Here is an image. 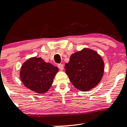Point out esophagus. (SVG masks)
<instances>
[{
  "mask_svg": "<svg viewBox=\"0 0 127 127\" xmlns=\"http://www.w3.org/2000/svg\"><path fill=\"white\" fill-rule=\"evenodd\" d=\"M58 67L59 68V69H60L61 70H63L64 69V66L62 64H58Z\"/></svg>",
  "mask_w": 127,
  "mask_h": 127,
  "instance_id": "34e87169",
  "label": "esophagus"
}]
</instances>
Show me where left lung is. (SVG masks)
<instances>
[{
  "label": "left lung",
  "mask_w": 127,
  "mask_h": 127,
  "mask_svg": "<svg viewBox=\"0 0 127 127\" xmlns=\"http://www.w3.org/2000/svg\"><path fill=\"white\" fill-rule=\"evenodd\" d=\"M64 68L74 87L86 91L94 88L101 81L104 65L103 59L95 51L85 48L71 55Z\"/></svg>",
  "instance_id": "obj_1"
}]
</instances>
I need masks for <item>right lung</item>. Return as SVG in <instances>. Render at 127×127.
Wrapping results in <instances>:
<instances>
[{
  "mask_svg": "<svg viewBox=\"0 0 127 127\" xmlns=\"http://www.w3.org/2000/svg\"><path fill=\"white\" fill-rule=\"evenodd\" d=\"M59 72L57 67L46 63L41 57H32L26 61L20 69V76L26 87L39 94L46 93Z\"/></svg>",
  "mask_w": 127,
  "mask_h": 127,
  "instance_id": "1",
  "label": "right lung"
}]
</instances>
